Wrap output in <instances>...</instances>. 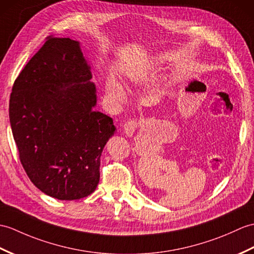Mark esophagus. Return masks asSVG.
Masks as SVG:
<instances>
[{
    "label": "esophagus",
    "instance_id": "obj_1",
    "mask_svg": "<svg viewBox=\"0 0 254 254\" xmlns=\"http://www.w3.org/2000/svg\"><path fill=\"white\" fill-rule=\"evenodd\" d=\"M139 122L136 119H132L126 122L125 125V133L127 135V136H133V134L136 131V128L138 127Z\"/></svg>",
    "mask_w": 254,
    "mask_h": 254
}]
</instances>
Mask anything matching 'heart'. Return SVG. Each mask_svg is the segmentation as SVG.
Instances as JSON below:
<instances>
[{
  "label": "heart",
  "instance_id": "heart-1",
  "mask_svg": "<svg viewBox=\"0 0 254 254\" xmlns=\"http://www.w3.org/2000/svg\"><path fill=\"white\" fill-rule=\"evenodd\" d=\"M127 83L129 85H136L141 81V74H138L136 71L127 72ZM106 90L108 95L118 102H123L126 99V93L123 91L121 84L117 80L110 78L106 83Z\"/></svg>",
  "mask_w": 254,
  "mask_h": 254
}]
</instances>
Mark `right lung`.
<instances>
[{"mask_svg": "<svg viewBox=\"0 0 254 254\" xmlns=\"http://www.w3.org/2000/svg\"><path fill=\"white\" fill-rule=\"evenodd\" d=\"M78 41L47 37L14 82L9 122L20 162L41 191L87 197L99 182L100 156L116 127L94 110L96 88Z\"/></svg>", "mask_w": 254, "mask_h": 254, "instance_id": "add662e5", "label": "right lung"}]
</instances>
